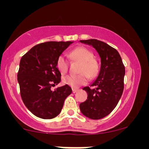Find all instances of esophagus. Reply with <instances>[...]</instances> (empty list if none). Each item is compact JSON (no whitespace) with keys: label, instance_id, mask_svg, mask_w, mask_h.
Returning <instances> with one entry per match:
<instances>
[{"label":"esophagus","instance_id":"34e87169","mask_svg":"<svg viewBox=\"0 0 149 149\" xmlns=\"http://www.w3.org/2000/svg\"><path fill=\"white\" fill-rule=\"evenodd\" d=\"M78 91H79V89H78V88H73V89H72V91H73V94H74V93H76Z\"/></svg>","mask_w":149,"mask_h":149}]
</instances>
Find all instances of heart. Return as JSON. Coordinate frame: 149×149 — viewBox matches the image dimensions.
<instances>
[{"instance_id":"1","label":"heart","mask_w":149,"mask_h":149,"mask_svg":"<svg viewBox=\"0 0 149 149\" xmlns=\"http://www.w3.org/2000/svg\"><path fill=\"white\" fill-rule=\"evenodd\" d=\"M71 59L80 63L78 75H68L63 79V83L72 88H78L80 86L87 83L88 76L94 78L99 71L98 63L94 60L92 52L84 47L76 48L69 54ZM56 67L61 74L67 73L68 69V63L63 55L58 57L56 63Z\"/></svg>"}]
</instances>
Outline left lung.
I'll return each mask as SVG.
<instances>
[{"mask_svg": "<svg viewBox=\"0 0 149 149\" xmlns=\"http://www.w3.org/2000/svg\"><path fill=\"white\" fill-rule=\"evenodd\" d=\"M80 42L92 46L101 59L100 70L91 88H83L88 97L79 105L84 116L99 120L109 115L115 108L121 98L124 88V65L119 52L107 43L97 40H80Z\"/></svg>", "mask_w": 149, "mask_h": 149, "instance_id": "8db88e82", "label": "left lung"}]
</instances>
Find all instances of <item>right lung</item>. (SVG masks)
I'll return each mask as SVG.
<instances>
[{"label": "right lung", "instance_id": "right-lung-1", "mask_svg": "<svg viewBox=\"0 0 149 149\" xmlns=\"http://www.w3.org/2000/svg\"><path fill=\"white\" fill-rule=\"evenodd\" d=\"M73 42H47L33 47L20 61L17 80L23 102L35 116L52 119L58 116L64 101L72 92L69 86L51 90L61 82L57 60Z\"/></svg>", "mask_w": 149, "mask_h": 149}]
</instances>
